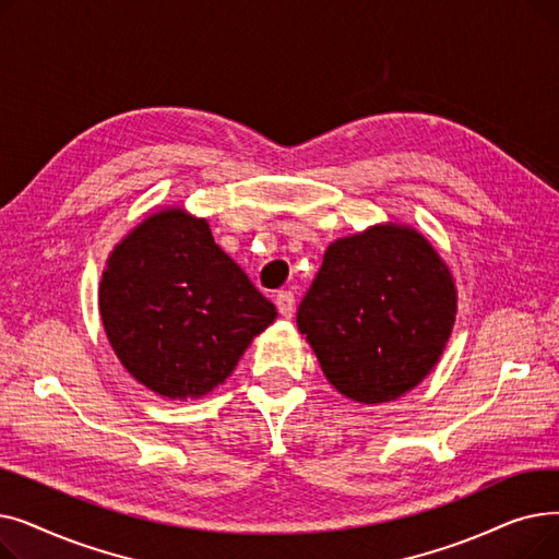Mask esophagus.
<instances>
[{
  "label": "esophagus",
  "instance_id": "34e87169",
  "mask_svg": "<svg viewBox=\"0 0 559 559\" xmlns=\"http://www.w3.org/2000/svg\"><path fill=\"white\" fill-rule=\"evenodd\" d=\"M276 308L285 319H289L292 312H295V295L289 289H281L276 295Z\"/></svg>",
  "mask_w": 559,
  "mask_h": 559
}]
</instances>
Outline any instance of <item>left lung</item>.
<instances>
[{"instance_id": "1", "label": "left lung", "mask_w": 559, "mask_h": 559, "mask_svg": "<svg viewBox=\"0 0 559 559\" xmlns=\"http://www.w3.org/2000/svg\"><path fill=\"white\" fill-rule=\"evenodd\" d=\"M457 292L421 233L378 224L335 240L299 306L297 326L344 396L388 403L430 373L451 337Z\"/></svg>"}]
</instances>
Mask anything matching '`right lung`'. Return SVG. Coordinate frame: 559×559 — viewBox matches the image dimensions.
Returning <instances> with one entry per match:
<instances>
[{"label": "right lung", "mask_w": 559, "mask_h": 559, "mask_svg": "<svg viewBox=\"0 0 559 559\" xmlns=\"http://www.w3.org/2000/svg\"><path fill=\"white\" fill-rule=\"evenodd\" d=\"M108 342L124 369L167 399H199L233 373L276 319L247 274L183 209L142 219L117 245L99 285Z\"/></svg>", "instance_id": "1"}]
</instances>
